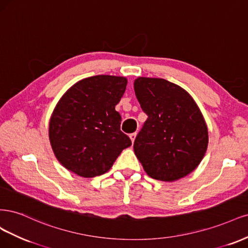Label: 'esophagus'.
<instances>
[{
    "label": "esophagus",
    "mask_w": 248,
    "mask_h": 248,
    "mask_svg": "<svg viewBox=\"0 0 248 248\" xmlns=\"http://www.w3.org/2000/svg\"><path fill=\"white\" fill-rule=\"evenodd\" d=\"M136 136H137V133H132V134H130V138H131L132 142H134V141H135V139H136Z\"/></svg>",
    "instance_id": "obj_1"
}]
</instances>
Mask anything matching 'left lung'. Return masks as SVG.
Listing matches in <instances>:
<instances>
[{"instance_id":"left-lung-1","label":"left lung","mask_w":248,"mask_h":248,"mask_svg":"<svg viewBox=\"0 0 248 248\" xmlns=\"http://www.w3.org/2000/svg\"><path fill=\"white\" fill-rule=\"evenodd\" d=\"M134 90L148 116L135 139V155L151 178L171 182L186 177L208 146V130L196 102L162 78L138 77Z\"/></svg>"}]
</instances>
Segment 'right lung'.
Returning a JSON list of instances; mask_svg holds the SVG:
<instances>
[{"label":"right lung","mask_w":248,"mask_h":248,"mask_svg":"<svg viewBox=\"0 0 248 248\" xmlns=\"http://www.w3.org/2000/svg\"><path fill=\"white\" fill-rule=\"evenodd\" d=\"M126 83L124 77L97 75L63 93L50 117L49 140L66 169L84 178L99 176L132 145L121 131L122 116L115 110Z\"/></svg>","instance_id":"add662e5"}]
</instances>
